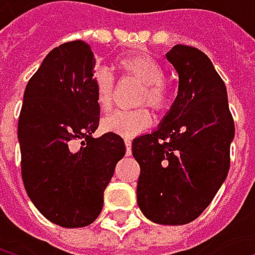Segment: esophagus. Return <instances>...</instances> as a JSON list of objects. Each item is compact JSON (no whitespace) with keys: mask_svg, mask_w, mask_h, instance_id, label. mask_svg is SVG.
<instances>
[{"mask_svg":"<svg viewBox=\"0 0 255 255\" xmlns=\"http://www.w3.org/2000/svg\"><path fill=\"white\" fill-rule=\"evenodd\" d=\"M124 143H126V152H127V155H129L131 153V138H126L124 140Z\"/></svg>","mask_w":255,"mask_h":255,"instance_id":"obj_1","label":"esophagus"}]
</instances>
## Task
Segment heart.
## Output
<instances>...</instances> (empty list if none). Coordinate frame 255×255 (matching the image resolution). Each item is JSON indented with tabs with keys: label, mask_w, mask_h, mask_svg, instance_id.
Returning <instances> with one entry per match:
<instances>
[{
	"label": "heart",
	"mask_w": 255,
	"mask_h": 255,
	"mask_svg": "<svg viewBox=\"0 0 255 255\" xmlns=\"http://www.w3.org/2000/svg\"><path fill=\"white\" fill-rule=\"evenodd\" d=\"M117 66L127 77L134 78L141 84V90L137 96V105H147L156 112L164 111L168 106V91L164 85V69L147 53H131L120 57ZM94 94L97 106L108 112L112 106L115 81L106 71L100 69L94 74ZM152 118L146 108H137L134 111H115L103 118L102 127L105 131L115 132L124 137L135 135L150 126Z\"/></svg>",
	"instance_id": "heart-1"
}]
</instances>
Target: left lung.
<instances>
[{
  "instance_id": "8db88e82",
  "label": "left lung",
  "mask_w": 255,
  "mask_h": 255,
  "mask_svg": "<svg viewBox=\"0 0 255 255\" xmlns=\"http://www.w3.org/2000/svg\"><path fill=\"white\" fill-rule=\"evenodd\" d=\"M167 60L178 74L170 112L150 134L132 140L140 165L137 204L159 225H186L210 205L228 177L235 123L223 79L205 53L174 45Z\"/></svg>"
}]
</instances>
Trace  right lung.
<instances>
[{
  "label": "right lung",
  "mask_w": 255,
  "mask_h": 255,
  "mask_svg": "<svg viewBox=\"0 0 255 255\" xmlns=\"http://www.w3.org/2000/svg\"><path fill=\"white\" fill-rule=\"evenodd\" d=\"M94 74L96 57L84 41L53 48L26 85L17 126L26 192L45 219L69 229L99 217L126 155L121 135L93 137L100 120Z\"/></svg>",
  "instance_id": "1"
}]
</instances>
